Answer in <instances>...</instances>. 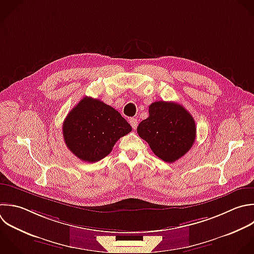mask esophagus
Segmentation results:
<instances>
[{"label": "esophagus", "mask_w": 254, "mask_h": 254, "mask_svg": "<svg viewBox=\"0 0 254 254\" xmlns=\"http://www.w3.org/2000/svg\"><path fill=\"white\" fill-rule=\"evenodd\" d=\"M129 123H130V125L132 126V128H133L134 130H136V128H137V126H138V120H137L136 118H131V119L129 120Z\"/></svg>", "instance_id": "1"}]
</instances>
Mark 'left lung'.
Wrapping results in <instances>:
<instances>
[{"mask_svg":"<svg viewBox=\"0 0 254 254\" xmlns=\"http://www.w3.org/2000/svg\"><path fill=\"white\" fill-rule=\"evenodd\" d=\"M137 132L157 157L174 163L192 147L196 127L192 116L182 105L156 101L149 106V117L139 124Z\"/></svg>","mask_w":254,"mask_h":254,"instance_id":"left-lung-1","label":"left lung"}]
</instances>
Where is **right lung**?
Returning <instances> with one entry per match:
<instances>
[{"label": "right lung", "instance_id": "add662e5", "mask_svg": "<svg viewBox=\"0 0 254 254\" xmlns=\"http://www.w3.org/2000/svg\"><path fill=\"white\" fill-rule=\"evenodd\" d=\"M131 131L130 124L117 110L87 96L70 110L63 125L67 148L88 163L105 158L115 143Z\"/></svg>", "mask_w": 254, "mask_h": 254}]
</instances>
